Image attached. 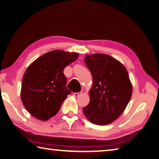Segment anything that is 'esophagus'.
Returning <instances> with one entry per match:
<instances>
[{"instance_id":"34e87169","label":"esophagus","mask_w":159,"mask_h":159,"mask_svg":"<svg viewBox=\"0 0 159 159\" xmlns=\"http://www.w3.org/2000/svg\"><path fill=\"white\" fill-rule=\"evenodd\" d=\"M81 94H82L81 92H76V93H74L73 95H74V96H75V97H78V96H80Z\"/></svg>"}]
</instances>
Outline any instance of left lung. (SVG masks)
<instances>
[{
    "instance_id": "left-lung-1",
    "label": "left lung",
    "mask_w": 159,
    "mask_h": 159,
    "mask_svg": "<svg viewBox=\"0 0 159 159\" xmlns=\"http://www.w3.org/2000/svg\"><path fill=\"white\" fill-rule=\"evenodd\" d=\"M85 63L92 74L93 85L83 113L95 125L111 123L122 114L131 98L128 72L120 62L107 54L86 55Z\"/></svg>"
}]
</instances>
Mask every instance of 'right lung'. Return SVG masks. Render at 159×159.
Listing matches in <instances>:
<instances>
[{
    "mask_svg": "<svg viewBox=\"0 0 159 159\" xmlns=\"http://www.w3.org/2000/svg\"><path fill=\"white\" fill-rule=\"evenodd\" d=\"M79 57L76 52L53 50L30 65L22 80L20 98L32 116L47 120L55 116L71 92L63 70Z\"/></svg>",
    "mask_w": 159,
    "mask_h": 159,
    "instance_id": "add662e5",
    "label": "right lung"
}]
</instances>
